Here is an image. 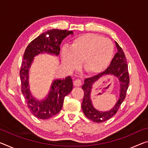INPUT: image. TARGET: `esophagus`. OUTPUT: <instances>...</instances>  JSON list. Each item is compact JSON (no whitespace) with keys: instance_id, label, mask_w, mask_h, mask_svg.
<instances>
[{"instance_id":"34e87169","label":"esophagus","mask_w":148,"mask_h":148,"mask_svg":"<svg viewBox=\"0 0 148 148\" xmlns=\"http://www.w3.org/2000/svg\"><path fill=\"white\" fill-rule=\"evenodd\" d=\"M74 86H80L82 85V82H81V80L79 79H75L74 81Z\"/></svg>"}]
</instances>
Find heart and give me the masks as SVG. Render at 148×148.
<instances>
[{"label": "heart", "mask_w": 148, "mask_h": 148, "mask_svg": "<svg viewBox=\"0 0 148 148\" xmlns=\"http://www.w3.org/2000/svg\"><path fill=\"white\" fill-rule=\"evenodd\" d=\"M114 53V45L109 39L94 34H86L76 37L70 49H63L62 63L66 69H78L79 62L86 72L100 73L109 66Z\"/></svg>", "instance_id": "1"}]
</instances>
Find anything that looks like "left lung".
<instances>
[{
  "label": "left lung",
  "instance_id": "1",
  "mask_svg": "<svg viewBox=\"0 0 148 148\" xmlns=\"http://www.w3.org/2000/svg\"><path fill=\"white\" fill-rule=\"evenodd\" d=\"M118 51L114 56L109 66L101 73L98 74L91 78H86L84 80V85L82 87L84 91V96L82 104V109L85 116L95 123H103L115 114L121 106L124 99H125L126 91L128 90L129 82V74L128 65L125 53L119 45L115 42ZM107 75H112L119 78L120 82V95L115 106L109 111L102 112H99L93 107L90 100V91L93 84L101 77Z\"/></svg>",
  "mask_w": 148,
  "mask_h": 148
}]
</instances>
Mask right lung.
<instances>
[{
    "instance_id": "right-lung-1",
    "label": "right lung",
    "mask_w": 148,
    "mask_h": 148,
    "mask_svg": "<svg viewBox=\"0 0 148 148\" xmlns=\"http://www.w3.org/2000/svg\"><path fill=\"white\" fill-rule=\"evenodd\" d=\"M72 31L53 29L48 30L34 39L25 49L20 70L21 89L30 112L40 119H48L56 115L61 110L65 96L73 88L70 76L53 81L51 90L45 99L39 101L33 97L29 90V70L34 57L47 53L56 56L59 55L62 41Z\"/></svg>"
}]
</instances>
